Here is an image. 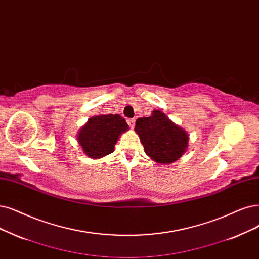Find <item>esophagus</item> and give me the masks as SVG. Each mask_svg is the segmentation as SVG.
<instances>
[{
    "mask_svg": "<svg viewBox=\"0 0 259 259\" xmlns=\"http://www.w3.org/2000/svg\"><path fill=\"white\" fill-rule=\"evenodd\" d=\"M127 122H128V124H129V127L131 128V129H133L135 128V126H136V119H128L127 120Z\"/></svg>",
    "mask_w": 259,
    "mask_h": 259,
    "instance_id": "34e87169",
    "label": "esophagus"
}]
</instances>
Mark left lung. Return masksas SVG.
Masks as SVG:
<instances>
[{
  "label": "left lung",
  "instance_id": "obj_1",
  "mask_svg": "<svg viewBox=\"0 0 259 259\" xmlns=\"http://www.w3.org/2000/svg\"><path fill=\"white\" fill-rule=\"evenodd\" d=\"M135 131L145 154L159 164L174 163L187 151L189 133L160 110L152 111L149 117L138 118Z\"/></svg>",
  "mask_w": 259,
  "mask_h": 259
}]
</instances>
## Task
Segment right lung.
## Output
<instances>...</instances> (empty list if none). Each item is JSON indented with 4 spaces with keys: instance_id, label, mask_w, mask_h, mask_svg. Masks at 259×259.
I'll list each match as a JSON object with an SVG mask.
<instances>
[{
    "instance_id": "add662e5",
    "label": "right lung",
    "mask_w": 259,
    "mask_h": 259,
    "mask_svg": "<svg viewBox=\"0 0 259 259\" xmlns=\"http://www.w3.org/2000/svg\"><path fill=\"white\" fill-rule=\"evenodd\" d=\"M128 130L126 120L118 114L95 115L78 131L76 141L89 158L100 159L112 154L119 137Z\"/></svg>"
}]
</instances>
